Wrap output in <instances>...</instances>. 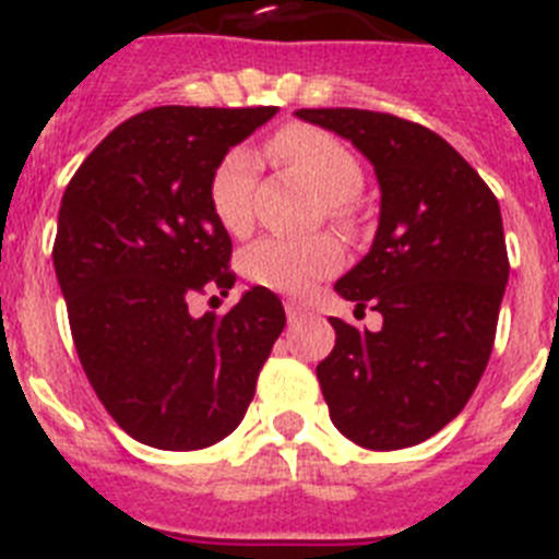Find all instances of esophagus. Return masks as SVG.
<instances>
[{
    "mask_svg": "<svg viewBox=\"0 0 559 559\" xmlns=\"http://www.w3.org/2000/svg\"><path fill=\"white\" fill-rule=\"evenodd\" d=\"M285 313H288L290 324H299L301 319H307V310L301 305H296V301H288V305H285Z\"/></svg>",
    "mask_w": 559,
    "mask_h": 559,
    "instance_id": "esophagus-1",
    "label": "esophagus"
}]
</instances>
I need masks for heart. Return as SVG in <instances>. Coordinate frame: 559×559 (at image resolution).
Instances as JSON below:
<instances>
[{"label": "heart", "mask_w": 559, "mask_h": 559, "mask_svg": "<svg viewBox=\"0 0 559 559\" xmlns=\"http://www.w3.org/2000/svg\"><path fill=\"white\" fill-rule=\"evenodd\" d=\"M269 152L326 199V216L332 222H352V199L362 188V166L346 143L319 127L290 124L271 138ZM254 177L258 157L246 146H233L210 174V210L229 235H246L252 227ZM341 263L343 249L330 235L307 240L260 238L240 254L246 280L285 296H307L321 280L335 274Z\"/></svg>", "instance_id": "b5f03b06"}]
</instances>
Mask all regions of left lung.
I'll list each match as a JSON object with an SVG mask.
<instances>
[{
	"instance_id": "8db88e82",
	"label": "left lung",
	"mask_w": 559,
	"mask_h": 559,
	"mask_svg": "<svg viewBox=\"0 0 559 559\" xmlns=\"http://www.w3.org/2000/svg\"><path fill=\"white\" fill-rule=\"evenodd\" d=\"M296 116L349 138L382 188L371 252L335 283L357 313H382V330L330 319L335 349L316 366L330 418L357 447H416L465 407L493 352L510 274L499 202L416 121L357 107Z\"/></svg>"
}]
</instances>
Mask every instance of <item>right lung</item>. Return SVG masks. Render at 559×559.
<instances>
[{"label": "right lung", "mask_w": 559, "mask_h": 559, "mask_svg": "<svg viewBox=\"0 0 559 559\" xmlns=\"http://www.w3.org/2000/svg\"><path fill=\"white\" fill-rule=\"evenodd\" d=\"M276 107L166 105L121 121L66 186L52 260L71 337L99 402L166 452L227 438L285 326L269 288L218 319L188 305L233 288V240L210 210V174Z\"/></svg>", "instance_id": "obj_1"}]
</instances>
